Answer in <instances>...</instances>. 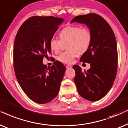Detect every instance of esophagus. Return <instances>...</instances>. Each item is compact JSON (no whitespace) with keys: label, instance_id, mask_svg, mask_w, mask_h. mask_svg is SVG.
Listing matches in <instances>:
<instances>
[{"label":"esophagus","instance_id":"1","mask_svg":"<svg viewBox=\"0 0 128 128\" xmlns=\"http://www.w3.org/2000/svg\"><path fill=\"white\" fill-rule=\"evenodd\" d=\"M66 67L67 69H70V68H72V66L70 65H67L66 66Z\"/></svg>","mask_w":128,"mask_h":128}]
</instances>
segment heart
<instances>
[{
	"mask_svg": "<svg viewBox=\"0 0 128 128\" xmlns=\"http://www.w3.org/2000/svg\"><path fill=\"white\" fill-rule=\"evenodd\" d=\"M60 40L52 38L49 42L52 51L58 52L62 43L67 42L68 50L62 52L57 57L58 61L64 64H71L78 53L82 54L88 51L92 42V34L89 28L77 25H69L63 28L59 33Z\"/></svg>",
	"mask_w": 128,
	"mask_h": 128,
	"instance_id": "obj_1",
	"label": "heart"
}]
</instances>
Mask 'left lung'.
<instances>
[{"mask_svg":"<svg viewBox=\"0 0 128 128\" xmlns=\"http://www.w3.org/2000/svg\"><path fill=\"white\" fill-rule=\"evenodd\" d=\"M84 23L92 34V42L81 62L90 63L91 68L82 71L79 66L76 71L74 82L81 96L90 101H96L107 94L116 76L117 44L114 33L107 22L100 15L90 13L75 17L71 23Z\"/></svg>","mask_w":128,"mask_h":128,"instance_id":"left-lung-1","label":"left lung"}]
</instances>
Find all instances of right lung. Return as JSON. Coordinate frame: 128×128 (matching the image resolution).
<instances>
[{"mask_svg": "<svg viewBox=\"0 0 128 128\" xmlns=\"http://www.w3.org/2000/svg\"><path fill=\"white\" fill-rule=\"evenodd\" d=\"M63 18L33 16L18 29L13 48V66L16 78L26 95L38 104H46L57 96L66 67L56 61L52 67L42 64L51 53L49 45Z\"/></svg>", "mask_w": 128, "mask_h": 128, "instance_id": "1", "label": "right lung"}]
</instances>
